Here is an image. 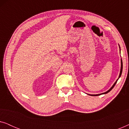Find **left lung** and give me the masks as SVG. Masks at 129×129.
I'll return each mask as SVG.
<instances>
[{
	"label": "left lung",
	"mask_w": 129,
	"mask_h": 129,
	"mask_svg": "<svg viewBox=\"0 0 129 129\" xmlns=\"http://www.w3.org/2000/svg\"><path fill=\"white\" fill-rule=\"evenodd\" d=\"M122 69H123V63H122V60H121V69H120V75H119V77H120V76L121 75V73H122ZM117 80H118V79H117V80H116V82L115 83H114V84H113V85L112 87H111L110 89H109L108 91H107L106 92H105V93H102V94H106V93H108V92H109V91H110L111 90H112V89H113V88L114 87V86H115V84H116V83H117ZM100 94H90V96H99V95H100Z\"/></svg>",
	"instance_id": "1"
}]
</instances>
